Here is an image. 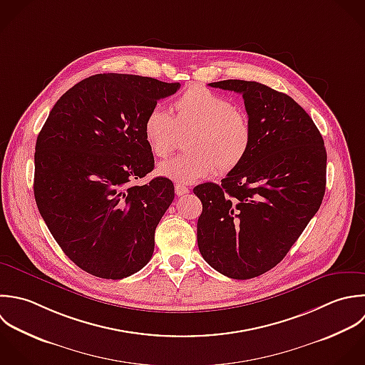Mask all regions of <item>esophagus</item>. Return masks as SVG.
<instances>
[{
  "label": "esophagus",
  "instance_id": "1",
  "mask_svg": "<svg viewBox=\"0 0 365 365\" xmlns=\"http://www.w3.org/2000/svg\"><path fill=\"white\" fill-rule=\"evenodd\" d=\"M175 192H176L178 196H183V195L189 193V187H186V186L180 185V183H176V185H175Z\"/></svg>",
  "mask_w": 365,
  "mask_h": 365
}]
</instances>
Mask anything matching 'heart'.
Instances as JSON below:
<instances>
[{
  "label": "heart",
  "instance_id": "b5f03b06",
  "mask_svg": "<svg viewBox=\"0 0 365 365\" xmlns=\"http://www.w3.org/2000/svg\"><path fill=\"white\" fill-rule=\"evenodd\" d=\"M173 116L153 106L143 120V136L150 152L166 158L175 148L178 132L185 138V153L158 166V173L179 183H193L212 175L235 170L247 156L253 132L247 115L203 85L187 88L173 102Z\"/></svg>",
  "mask_w": 365,
  "mask_h": 365
}]
</instances>
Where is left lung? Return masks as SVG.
Returning a JSON list of instances; mask_svg holds the SVG:
<instances>
[{"instance_id": "1", "label": "left lung", "mask_w": 365, "mask_h": 365, "mask_svg": "<svg viewBox=\"0 0 365 365\" xmlns=\"http://www.w3.org/2000/svg\"><path fill=\"white\" fill-rule=\"evenodd\" d=\"M242 93L253 140L246 159L220 185H197L203 205L197 246L219 273L237 280L277 266L320 209L327 152L309 113L260 82L209 83Z\"/></svg>"}]
</instances>
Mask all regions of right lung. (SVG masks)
Returning a JSON list of instances; mask_svg holds the SVG:
<instances>
[{"instance_id":"add662e5","label":"right lung","mask_w":365,"mask_h":365,"mask_svg":"<svg viewBox=\"0 0 365 365\" xmlns=\"http://www.w3.org/2000/svg\"><path fill=\"white\" fill-rule=\"evenodd\" d=\"M179 88L148 76L92 75L56 101L36 138L38 210L62 252L92 276L128 277L153 255L175 187L162 176L133 182L155 166L143 120Z\"/></svg>"}]
</instances>
